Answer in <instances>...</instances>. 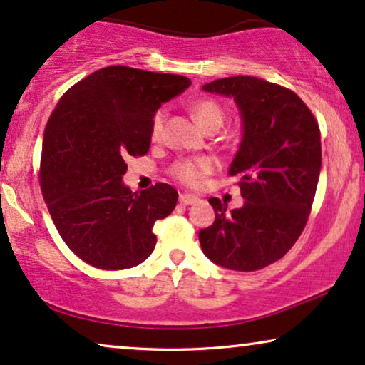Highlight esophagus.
<instances>
[{"mask_svg": "<svg viewBox=\"0 0 365 365\" xmlns=\"http://www.w3.org/2000/svg\"><path fill=\"white\" fill-rule=\"evenodd\" d=\"M197 201H200V197L192 196V194H181V196H179V202L184 206L194 205V202H197Z\"/></svg>", "mask_w": 365, "mask_h": 365, "instance_id": "obj_1", "label": "esophagus"}]
</instances>
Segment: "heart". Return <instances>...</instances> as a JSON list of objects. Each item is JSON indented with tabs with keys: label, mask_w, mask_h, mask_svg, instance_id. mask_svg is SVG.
Wrapping results in <instances>:
<instances>
[{
	"label": "heart",
	"mask_w": 365,
	"mask_h": 365,
	"mask_svg": "<svg viewBox=\"0 0 365 365\" xmlns=\"http://www.w3.org/2000/svg\"><path fill=\"white\" fill-rule=\"evenodd\" d=\"M164 110H159L154 115L153 124H150V137L154 140H158L160 137V132H163L164 125ZM191 115L194 122L201 127V129H210V127L217 125L220 127L223 124L225 113L223 108L215 101H210V98H201V101H196L191 103ZM215 169V163L210 158H200V159H184L179 160L178 164H174L173 174L178 181H181L186 186H197L202 181V178L206 176L207 173H211Z\"/></svg>",
	"instance_id": "heart-1"
}]
</instances>
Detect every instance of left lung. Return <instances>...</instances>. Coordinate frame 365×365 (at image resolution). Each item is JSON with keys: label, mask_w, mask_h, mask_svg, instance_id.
Here are the masks:
<instances>
[{"label": "left lung", "mask_w": 365, "mask_h": 365, "mask_svg": "<svg viewBox=\"0 0 365 365\" xmlns=\"http://www.w3.org/2000/svg\"><path fill=\"white\" fill-rule=\"evenodd\" d=\"M233 98L241 142L230 165L243 206L211 197L215 223L200 231L202 253L220 267L255 272L280 259L304 231L322 168L320 130L295 92L240 75L202 85Z\"/></svg>", "instance_id": "8db88e82"}]
</instances>
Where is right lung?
Returning <instances> with one entry per match:
<instances>
[{"label":"right lung","instance_id":"add662e5","mask_svg":"<svg viewBox=\"0 0 365 365\" xmlns=\"http://www.w3.org/2000/svg\"><path fill=\"white\" fill-rule=\"evenodd\" d=\"M191 85L182 75L107 67L60 98L43 135L40 184L68 248L101 269L132 268L154 252L153 226L176 207L169 184L132 192L127 158L150 148L160 106Z\"/></svg>","mask_w":365,"mask_h":365}]
</instances>
